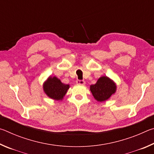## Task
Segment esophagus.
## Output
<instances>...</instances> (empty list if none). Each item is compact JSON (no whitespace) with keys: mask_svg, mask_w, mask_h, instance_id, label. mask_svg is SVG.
<instances>
[{"mask_svg":"<svg viewBox=\"0 0 154 154\" xmlns=\"http://www.w3.org/2000/svg\"><path fill=\"white\" fill-rule=\"evenodd\" d=\"M76 83H77V84H79V85H84L85 83L84 80H79V79H77L76 81Z\"/></svg>","mask_w":154,"mask_h":154,"instance_id":"34e87169","label":"esophagus"}]
</instances>
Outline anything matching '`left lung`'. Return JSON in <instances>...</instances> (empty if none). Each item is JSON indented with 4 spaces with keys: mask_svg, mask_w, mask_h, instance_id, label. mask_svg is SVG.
I'll list each match as a JSON object with an SVG mask.
<instances>
[{
    "mask_svg": "<svg viewBox=\"0 0 154 154\" xmlns=\"http://www.w3.org/2000/svg\"><path fill=\"white\" fill-rule=\"evenodd\" d=\"M90 90L94 97L99 102H103L116 92V85L107 77L99 78L96 84L90 85Z\"/></svg>",
    "mask_w": 154,
    "mask_h": 154,
    "instance_id": "obj_1",
    "label": "left lung"
}]
</instances>
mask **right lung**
Masks as SVG:
<instances>
[{"label":"right lung","instance_id":"add662e5","mask_svg":"<svg viewBox=\"0 0 154 154\" xmlns=\"http://www.w3.org/2000/svg\"><path fill=\"white\" fill-rule=\"evenodd\" d=\"M69 88V85L64 84L56 77H49L43 85V90L46 94L56 100H62Z\"/></svg>","mask_w":154,"mask_h":154}]
</instances>
